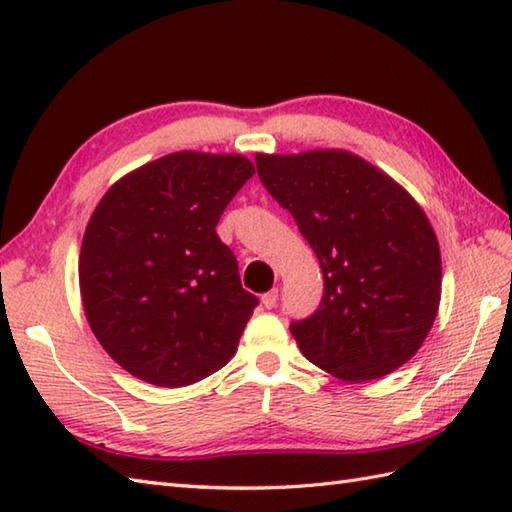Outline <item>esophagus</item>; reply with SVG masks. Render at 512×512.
<instances>
[{
    "mask_svg": "<svg viewBox=\"0 0 512 512\" xmlns=\"http://www.w3.org/2000/svg\"><path fill=\"white\" fill-rule=\"evenodd\" d=\"M277 299H279L277 290H270V292H266V295L262 297V306H264L266 310H273V308L277 306Z\"/></svg>",
    "mask_w": 512,
    "mask_h": 512,
    "instance_id": "obj_1",
    "label": "esophagus"
}]
</instances>
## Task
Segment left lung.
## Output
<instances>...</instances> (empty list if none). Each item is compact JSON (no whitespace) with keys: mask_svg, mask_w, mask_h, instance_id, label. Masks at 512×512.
Segmentation results:
<instances>
[{"mask_svg":"<svg viewBox=\"0 0 512 512\" xmlns=\"http://www.w3.org/2000/svg\"><path fill=\"white\" fill-rule=\"evenodd\" d=\"M268 193L295 217L319 257V310L290 325L310 363L343 383L405 365L438 317L442 259L413 195L345 149L257 154Z\"/></svg>","mask_w":512,"mask_h":512,"instance_id":"8db88e82","label":"left lung"}]
</instances>
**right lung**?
I'll return each instance as SVG.
<instances>
[{"mask_svg": "<svg viewBox=\"0 0 512 512\" xmlns=\"http://www.w3.org/2000/svg\"><path fill=\"white\" fill-rule=\"evenodd\" d=\"M253 173L246 156L176 151L125 173L96 204L79 255L81 301L125 372L176 389L237 352L257 297L215 226Z\"/></svg>", "mask_w": 512, "mask_h": 512, "instance_id": "1", "label": "right lung"}]
</instances>
